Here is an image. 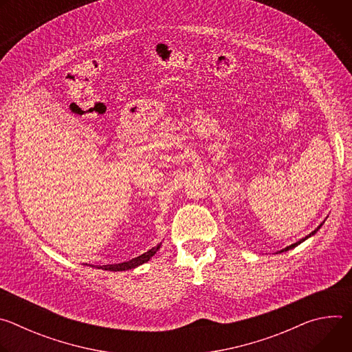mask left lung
Wrapping results in <instances>:
<instances>
[{"label": "left lung", "instance_id": "left-lung-1", "mask_svg": "<svg viewBox=\"0 0 352 352\" xmlns=\"http://www.w3.org/2000/svg\"><path fill=\"white\" fill-rule=\"evenodd\" d=\"M320 227H322V224H320V226H319V227H318V228H316V230H315V231H312V232H311V234H309V235H308V236H305V238H302V239H299V241H298V242H295V243H292V245H289V246H287V248H284V249H283V250H280V252H285V250H289V249H292V248H295V246H298V245H299V243H300V242H304V241H305V239H307V238H309V236H311V235H314V234H315V232H316V231H318V230H319V228H320Z\"/></svg>", "mask_w": 352, "mask_h": 352}]
</instances>
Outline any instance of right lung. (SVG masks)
Here are the masks:
<instances>
[{
    "label": "right lung",
    "instance_id": "add662e5",
    "mask_svg": "<svg viewBox=\"0 0 352 352\" xmlns=\"http://www.w3.org/2000/svg\"><path fill=\"white\" fill-rule=\"evenodd\" d=\"M160 249V245L152 248L150 250H147L146 254L132 259V261H128V262H124V263H118V265H104V266H98V269H103V270H111V272H122V270H129V269H133L142 263H146L150 258H152L157 250Z\"/></svg>",
    "mask_w": 352,
    "mask_h": 352
}]
</instances>
